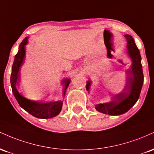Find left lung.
Segmentation results:
<instances>
[{
    "mask_svg": "<svg viewBox=\"0 0 154 154\" xmlns=\"http://www.w3.org/2000/svg\"><path fill=\"white\" fill-rule=\"evenodd\" d=\"M124 36L128 43V54L132 59L131 67L127 70L129 75L126 85L121 93L112 97L111 101L95 105V109L98 112L111 116L123 114L130 110L138 100L143 84L144 77L140 51L131 35H125ZM91 85V82L88 80L86 85L88 91H89Z\"/></svg>",
    "mask_w": 154,
    "mask_h": 154,
    "instance_id": "1",
    "label": "left lung"
}]
</instances>
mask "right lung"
Instances as JSON below:
<instances>
[{"mask_svg":"<svg viewBox=\"0 0 154 154\" xmlns=\"http://www.w3.org/2000/svg\"><path fill=\"white\" fill-rule=\"evenodd\" d=\"M28 43V37L23 40L19 47V51L16 54L14 61L11 69V85L12 92L17 99L19 106L27 111L29 114L39 119H50L57 116L61 112L62 109V100H35L26 98L22 93L19 92L17 88V84L19 80V74L21 67L24 63L25 59L26 50L25 46ZM70 79H63L62 82L64 85V89L63 91V95L64 97L69 85L70 83Z\"/></svg>","mask_w":154,"mask_h":154,"instance_id":"right-lung-1","label":"right lung"}]
</instances>
